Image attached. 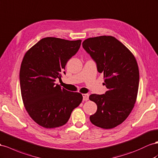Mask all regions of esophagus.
Listing matches in <instances>:
<instances>
[{
  "mask_svg": "<svg viewBox=\"0 0 158 158\" xmlns=\"http://www.w3.org/2000/svg\"><path fill=\"white\" fill-rule=\"evenodd\" d=\"M82 96H83V100L84 101H87L88 100V98H89V94H83Z\"/></svg>",
  "mask_w": 158,
  "mask_h": 158,
  "instance_id": "esophagus-1",
  "label": "esophagus"
}]
</instances>
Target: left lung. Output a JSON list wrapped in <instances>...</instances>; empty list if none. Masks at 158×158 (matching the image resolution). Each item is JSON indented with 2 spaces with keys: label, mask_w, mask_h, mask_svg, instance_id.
<instances>
[{
  "label": "left lung",
  "mask_w": 158,
  "mask_h": 158,
  "mask_svg": "<svg viewBox=\"0 0 158 158\" xmlns=\"http://www.w3.org/2000/svg\"><path fill=\"white\" fill-rule=\"evenodd\" d=\"M82 46L96 62L98 71L104 74V85L108 88L105 94L89 96V100L97 105L89 120L101 128H114L134 107L139 80L137 61L131 51L112 36L87 38Z\"/></svg>",
  "instance_id": "left-lung-1"
}]
</instances>
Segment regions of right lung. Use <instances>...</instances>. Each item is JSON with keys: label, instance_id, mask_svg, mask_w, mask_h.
<instances>
[{"label": "right lung", "instance_id": "obj_1", "mask_svg": "<svg viewBox=\"0 0 158 158\" xmlns=\"http://www.w3.org/2000/svg\"><path fill=\"white\" fill-rule=\"evenodd\" d=\"M81 40L46 37L25 53L20 70L21 96L28 115L38 125L50 129L69 121L82 95L55 83L67 62L78 52ZM64 73H65L64 72Z\"/></svg>", "mask_w": 158, "mask_h": 158}]
</instances>
